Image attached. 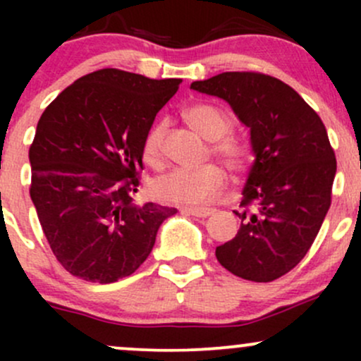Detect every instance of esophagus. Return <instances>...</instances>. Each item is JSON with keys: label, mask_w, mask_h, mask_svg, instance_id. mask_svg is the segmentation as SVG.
Instances as JSON below:
<instances>
[{"label": "esophagus", "mask_w": 361, "mask_h": 361, "mask_svg": "<svg viewBox=\"0 0 361 361\" xmlns=\"http://www.w3.org/2000/svg\"><path fill=\"white\" fill-rule=\"evenodd\" d=\"M185 212L193 215V217H209V215L214 214V209H209V207H190V209H185Z\"/></svg>", "instance_id": "esophagus-1"}]
</instances>
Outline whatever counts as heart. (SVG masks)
I'll use <instances>...</instances> for the list:
<instances>
[{"instance_id":"1","label":"heart","mask_w":361,"mask_h":361,"mask_svg":"<svg viewBox=\"0 0 361 361\" xmlns=\"http://www.w3.org/2000/svg\"><path fill=\"white\" fill-rule=\"evenodd\" d=\"M188 126L202 137L214 140L212 152L235 175L246 173L251 166L252 152L250 144L243 139L227 135L233 130V118L221 106L200 103L185 111ZM164 126L157 123L147 132L144 140V161L152 168L164 164L163 152ZM227 178L217 164H205L200 168H176L168 175L157 178L152 183L156 198L168 204L202 205L214 200L226 188Z\"/></svg>"}]
</instances>
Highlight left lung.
<instances>
[{
  "label": "left lung",
  "instance_id": "left-lung-1",
  "mask_svg": "<svg viewBox=\"0 0 361 361\" xmlns=\"http://www.w3.org/2000/svg\"><path fill=\"white\" fill-rule=\"evenodd\" d=\"M190 88L226 100L251 130L255 163L243 190L241 227L215 250L219 263L251 281H273L307 255L331 205L336 156L324 123L283 81L222 73Z\"/></svg>",
  "mask_w": 361,
  "mask_h": 361
}]
</instances>
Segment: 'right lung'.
Listing matches in <instances>:
<instances>
[{"label": "right lung", "instance_id": "obj_1", "mask_svg": "<svg viewBox=\"0 0 361 361\" xmlns=\"http://www.w3.org/2000/svg\"><path fill=\"white\" fill-rule=\"evenodd\" d=\"M181 80L106 68L68 86L44 110L28 157L30 197L66 271L93 283L132 275L175 209L135 205L142 147Z\"/></svg>", "mask_w": 361, "mask_h": 361}]
</instances>
